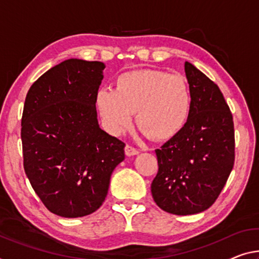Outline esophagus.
<instances>
[{
    "label": "esophagus",
    "mask_w": 259,
    "mask_h": 259,
    "mask_svg": "<svg viewBox=\"0 0 259 259\" xmlns=\"http://www.w3.org/2000/svg\"><path fill=\"white\" fill-rule=\"evenodd\" d=\"M139 154V150L133 148V147H131L127 145L125 147V155L126 156H134V155H138Z\"/></svg>",
    "instance_id": "esophagus-1"
}]
</instances>
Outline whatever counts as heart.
<instances>
[{"label":"heart","instance_id":"obj_1","mask_svg":"<svg viewBox=\"0 0 259 259\" xmlns=\"http://www.w3.org/2000/svg\"><path fill=\"white\" fill-rule=\"evenodd\" d=\"M95 103L103 125L112 135L124 132L135 112L142 137L166 140L185 126L192 97L184 77L142 69L120 75L116 90L99 88Z\"/></svg>","mask_w":259,"mask_h":259}]
</instances>
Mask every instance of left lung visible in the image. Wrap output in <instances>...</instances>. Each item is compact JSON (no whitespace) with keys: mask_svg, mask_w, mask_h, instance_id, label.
<instances>
[{"mask_svg":"<svg viewBox=\"0 0 259 259\" xmlns=\"http://www.w3.org/2000/svg\"><path fill=\"white\" fill-rule=\"evenodd\" d=\"M185 75L190 116L180 133L155 150L158 171L150 186L158 207L176 215L209 208L235 160L233 116L221 90L192 63L185 62Z\"/></svg>","mask_w":259,"mask_h":259,"instance_id":"left-lung-1","label":"left lung"}]
</instances>
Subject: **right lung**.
I'll list each match as a JSON object with an SVG mask.
<instances>
[{"instance_id": "obj_1", "label": "right lung", "mask_w": 259, "mask_h": 259, "mask_svg": "<svg viewBox=\"0 0 259 259\" xmlns=\"http://www.w3.org/2000/svg\"><path fill=\"white\" fill-rule=\"evenodd\" d=\"M105 65L68 59L27 91L22 117L24 170L34 192L62 218L101 207L125 143L98 124L95 97Z\"/></svg>"}]
</instances>
